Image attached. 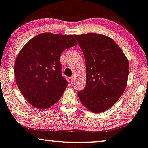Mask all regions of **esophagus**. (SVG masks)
Listing matches in <instances>:
<instances>
[{
  "label": "esophagus",
  "mask_w": 148,
  "mask_h": 148,
  "mask_svg": "<svg viewBox=\"0 0 148 148\" xmlns=\"http://www.w3.org/2000/svg\"><path fill=\"white\" fill-rule=\"evenodd\" d=\"M69 82H70L71 85H73V83H74V76H71L69 78Z\"/></svg>",
  "instance_id": "esophagus-1"
}]
</instances>
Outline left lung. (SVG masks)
<instances>
[{"mask_svg": "<svg viewBox=\"0 0 148 148\" xmlns=\"http://www.w3.org/2000/svg\"><path fill=\"white\" fill-rule=\"evenodd\" d=\"M83 52L86 85L78 96L82 104L93 113L113 106L126 87L129 63L124 52L111 38L89 33L74 35Z\"/></svg>", "mask_w": 148, "mask_h": 148, "instance_id": "8db88e82", "label": "left lung"}]
</instances>
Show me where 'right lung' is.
<instances>
[{
    "label": "right lung",
    "mask_w": 148,
    "mask_h": 148,
    "mask_svg": "<svg viewBox=\"0 0 148 148\" xmlns=\"http://www.w3.org/2000/svg\"><path fill=\"white\" fill-rule=\"evenodd\" d=\"M77 44L72 35L42 33L22 48L15 62V77L23 96L37 108H47L62 96L68 82L62 76L60 57Z\"/></svg>",
    "instance_id": "right-lung-1"
}]
</instances>
